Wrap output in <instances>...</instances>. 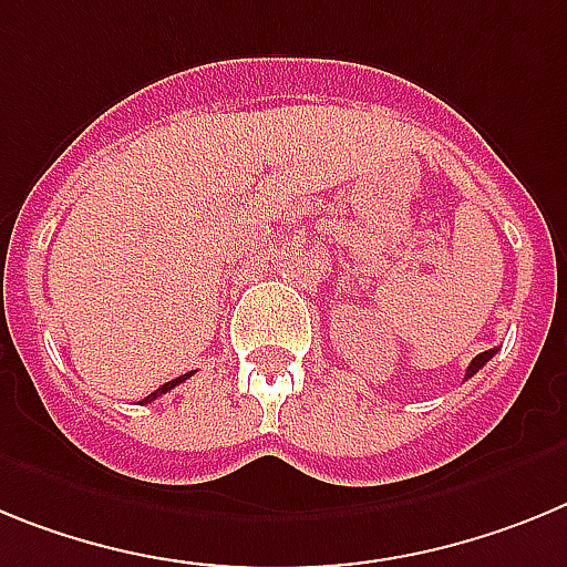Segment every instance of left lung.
<instances>
[{
	"instance_id": "1",
	"label": "left lung",
	"mask_w": 567,
	"mask_h": 567,
	"mask_svg": "<svg viewBox=\"0 0 567 567\" xmlns=\"http://www.w3.org/2000/svg\"><path fill=\"white\" fill-rule=\"evenodd\" d=\"M494 353H496V351H485V353H480V357H476L474 362H471V365H467V373H465V379H471V377H474V373L480 371V368L485 365V362H488L491 357H494Z\"/></svg>"
}]
</instances>
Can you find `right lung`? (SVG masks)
<instances>
[{
    "instance_id": "right-lung-1",
    "label": "right lung",
    "mask_w": 567,
    "mask_h": 567,
    "mask_svg": "<svg viewBox=\"0 0 567 567\" xmlns=\"http://www.w3.org/2000/svg\"><path fill=\"white\" fill-rule=\"evenodd\" d=\"M188 377H194V371H190V373H182V377L171 379V382H165V385H162V388H156L154 393H147L145 400H142V405H147V402H154L156 396H162V393H167V391H171V388H176V385H179V382H185V379H188Z\"/></svg>"
}]
</instances>
